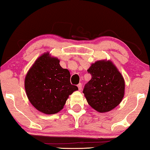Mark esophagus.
I'll list each match as a JSON object with an SVG mask.
<instances>
[{"mask_svg":"<svg viewBox=\"0 0 150 150\" xmlns=\"http://www.w3.org/2000/svg\"><path fill=\"white\" fill-rule=\"evenodd\" d=\"M77 87H78V89H79V90H81V88H82L81 83H79V84H78Z\"/></svg>","mask_w":150,"mask_h":150,"instance_id":"34e87169","label":"esophagus"}]
</instances>
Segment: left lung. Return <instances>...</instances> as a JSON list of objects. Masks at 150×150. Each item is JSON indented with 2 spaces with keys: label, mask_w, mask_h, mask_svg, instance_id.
<instances>
[{
  "label": "left lung",
  "mask_w": 150,
  "mask_h": 150,
  "mask_svg": "<svg viewBox=\"0 0 150 150\" xmlns=\"http://www.w3.org/2000/svg\"><path fill=\"white\" fill-rule=\"evenodd\" d=\"M91 79L83 93L88 104L100 113L112 110L124 96L125 82L116 67L110 60H98L88 69Z\"/></svg>",
  "instance_id": "1"
}]
</instances>
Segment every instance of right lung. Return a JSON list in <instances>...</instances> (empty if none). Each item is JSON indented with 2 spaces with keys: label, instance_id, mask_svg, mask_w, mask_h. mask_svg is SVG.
I'll return each instance as SVG.
<instances>
[{
  "label": "right lung",
  "instance_id": "1",
  "mask_svg": "<svg viewBox=\"0 0 150 150\" xmlns=\"http://www.w3.org/2000/svg\"><path fill=\"white\" fill-rule=\"evenodd\" d=\"M68 69H63L60 60L49 52L39 57L25 77L28 98L38 111L54 114L62 110L69 96L78 90L70 82Z\"/></svg>",
  "mask_w": 150,
  "mask_h": 150
}]
</instances>
